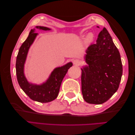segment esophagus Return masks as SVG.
<instances>
[{
  "label": "esophagus",
  "mask_w": 135,
  "mask_h": 135,
  "mask_svg": "<svg viewBox=\"0 0 135 135\" xmlns=\"http://www.w3.org/2000/svg\"><path fill=\"white\" fill-rule=\"evenodd\" d=\"M73 64L76 65H79L80 64V61L79 60H74L73 61Z\"/></svg>",
  "instance_id": "1"
}]
</instances>
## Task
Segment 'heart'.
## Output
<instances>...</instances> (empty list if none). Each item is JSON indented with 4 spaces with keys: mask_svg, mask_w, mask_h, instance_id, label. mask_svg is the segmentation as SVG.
<instances>
[{
    "mask_svg": "<svg viewBox=\"0 0 135 135\" xmlns=\"http://www.w3.org/2000/svg\"><path fill=\"white\" fill-rule=\"evenodd\" d=\"M93 38H94L93 34L92 33H89L86 36V38H85V42L87 43H91V42L93 41Z\"/></svg>",
    "mask_w": 135,
    "mask_h": 135,
    "instance_id": "obj_1",
    "label": "heart"
}]
</instances>
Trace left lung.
<instances>
[{
	"label": "left lung",
	"mask_w": 135,
	"mask_h": 135,
	"mask_svg": "<svg viewBox=\"0 0 135 135\" xmlns=\"http://www.w3.org/2000/svg\"><path fill=\"white\" fill-rule=\"evenodd\" d=\"M85 53L87 65L81 68L83 99L89 104H103L119 88L123 73L119 52L104 27L96 43L89 46Z\"/></svg>",
	"instance_id": "left-lung-1"
}]
</instances>
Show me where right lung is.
Segmentation results:
<instances>
[{"instance_id":"1","label":"right lung","mask_w":135,"mask_h":135,"mask_svg":"<svg viewBox=\"0 0 135 135\" xmlns=\"http://www.w3.org/2000/svg\"><path fill=\"white\" fill-rule=\"evenodd\" d=\"M36 28L43 30H51L50 28L37 26ZM35 28L31 29L28 37L21 45L16 59V69L18 83L20 87L32 100L45 103L56 99L59 93L60 88L68 69L73 66L71 62L64 66L55 68L48 79L41 84H35L28 82L24 74V65L30 46L34 42L38 34Z\"/></svg>"}]
</instances>
